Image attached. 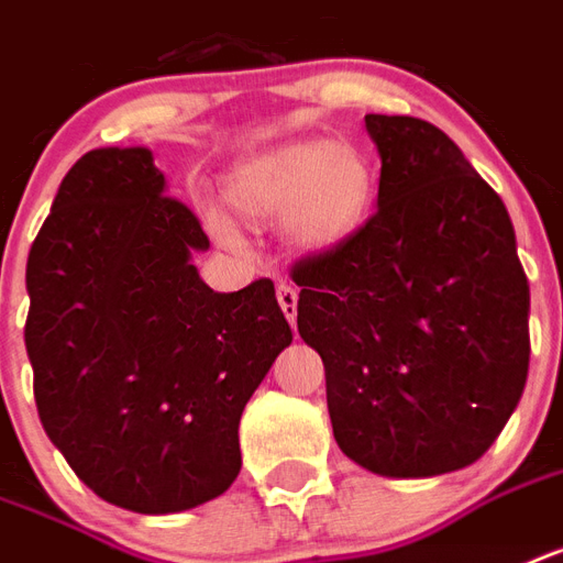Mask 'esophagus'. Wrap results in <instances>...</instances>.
Segmentation results:
<instances>
[{
    "mask_svg": "<svg viewBox=\"0 0 563 563\" xmlns=\"http://www.w3.org/2000/svg\"><path fill=\"white\" fill-rule=\"evenodd\" d=\"M277 300H280L283 314H286L291 327H295V318H297V289H295V286H291V283H286V280L277 283Z\"/></svg>",
    "mask_w": 563,
    "mask_h": 563,
    "instance_id": "1",
    "label": "esophagus"
}]
</instances>
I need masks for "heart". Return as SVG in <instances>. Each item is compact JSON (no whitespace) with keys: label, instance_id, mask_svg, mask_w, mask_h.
Returning <instances> with one entry per match:
<instances>
[{"label":"heart","instance_id":"1","mask_svg":"<svg viewBox=\"0 0 563 563\" xmlns=\"http://www.w3.org/2000/svg\"><path fill=\"white\" fill-rule=\"evenodd\" d=\"M228 202L245 219L286 217V234L306 251H329L358 231L376 199V173L361 150L329 141H295L251 155L231 173ZM231 240L225 222H213Z\"/></svg>","mask_w":563,"mask_h":563}]
</instances>
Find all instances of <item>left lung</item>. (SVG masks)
Here are the masks:
<instances>
[{
  "mask_svg": "<svg viewBox=\"0 0 563 563\" xmlns=\"http://www.w3.org/2000/svg\"><path fill=\"white\" fill-rule=\"evenodd\" d=\"M378 210L291 266L338 448L382 477L472 465L529 373V283L504 199L422 118L367 115Z\"/></svg>",
  "mask_w": 563,
  "mask_h": 563,
  "instance_id": "1",
  "label": "left lung"
}]
</instances>
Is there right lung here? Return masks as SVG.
<instances>
[{
    "label": "right lung",
    "mask_w": 563,
    "mask_h": 563,
    "mask_svg": "<svg viewBox=\"0 0 563 563\" xmlns=\"http://www.w3.org/2000/svg\"><path fill=\"white\" fill-rule=\"evenodd\" d=\"M208 249L147 147L86 153L31 245L25 350L40 422L121 509L170 515L228 492L242 410L291 344L274 283L213 291L190 263Z\"/></svg>",
    "instance_id": "add662e5"
}]
</instances>
